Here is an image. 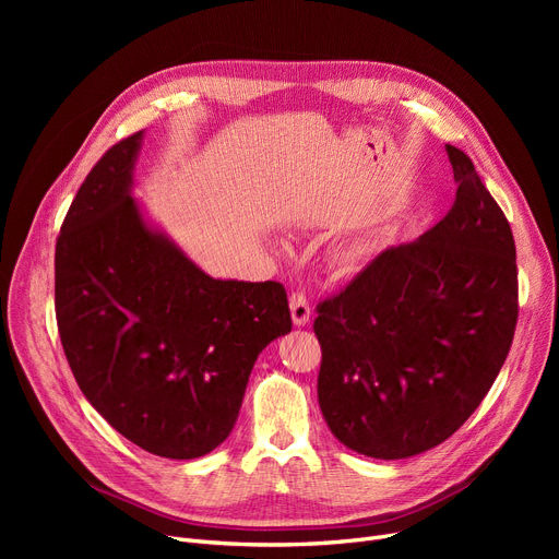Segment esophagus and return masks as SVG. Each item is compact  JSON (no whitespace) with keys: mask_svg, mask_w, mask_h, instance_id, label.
Returning <instances> with one entry per match:
<instances>
[{"mask_svg":"<svg viewBox=\"0 0 559 559\" xmlns=\"http://www.w3.org/2000/svg\"><path fill=\"white\" fill-rule=\"evenodd\" d=\"M289 310H292V321H295L297 326H306L308 319H310V301L306 297V292H292L289 297Z\"/></svg>","mask_w":559,"mask_h":559,"instance_id":"34e87169","label":"esophagus"}]
</instances>
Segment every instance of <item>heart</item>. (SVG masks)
<instances>
[{
	"label": "heart",
	"instance_id": "obj_1",
	"mask_svg": "<svg viewBox=\"0 0 559 559\" xmlns=\"http://www.w3.org/2000/svg\"><path fill=\"white\" fill-rule=\"evenodd\" d=\"M358 258V249H346L344 253H342V260L344 262H354Z\"/></svg>",
	"mask_w": 559,
	"mask_h": 559
}]
</instances>
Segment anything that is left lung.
<instances>
[{
	"mask_svg": "<svg viewBox=\"0 0 559 559\" xmlns=\"http://www.w3.org/2000/svg\"><path fill=\"white\" fill-rule=\"evenodd\" d=\"M447 154L451 211L317 304L321 415L344 447L378 460L449 439L493 385L516 329L510 222L472 158L453 144Z\"/></svg>",
	"mask_w": 559,
	"mask_h": 559,
	"instance_id": "8db88e82",
	"label": "left lung"
}]
</instances>
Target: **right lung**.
I'll list each match as a JSON object with an SVG mask.
<instances>
[{"label": "right lung", "instance_id": "obj_1", "mask_svg": "<svg viewBox=\"0 0 559 559\" xmlns=\"http://www.w3.org/2000/svg\"><path fill=\"white\" fill-rule=\"evenodd\" d=\"M142 131L85 176L56 240L58 335L83 396L135 447L169 460L217 449L260 350L292 331L276 281L203 274L131 197Z\"/></svg>", "mask_w": 559, "mask_h": 559}]
</instances>
